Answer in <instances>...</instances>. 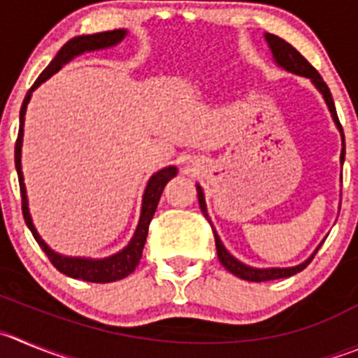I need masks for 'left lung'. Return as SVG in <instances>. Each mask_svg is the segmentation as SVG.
<instances>
[{
  "label": "left lung",
  "mask_w": 358,
  "mask_h": 358,
  "mask_svg": "<svg viewBox=\"0 0 358 358\" xmlns=\"http://www.w3.org/2000/svg\"><path fill=\"white\" fill-rule=\"evenodd\" d=\"M265 38L270 45V51H272L273 59H275V63L280 66V69L288 70V72H292V73H296V76H302V78H309L310 83H313V85L318 88V92L323 95L327 106H329L330 115H332L334 122H336L337 129H339L341 138H343V150H341V164H343L345 162V134H343V127H341L339 118H337L336 106H334V100H332V93H330L327 83L323 81L322 76L318 73V70L310 65V63L307 62V59L303 58V56L300 55L295 48H293L292 43H288L286 40L279 38L277 35H272V33H266ZM196 189H198V201H199V206H201V212L205 213V217L208 219L203 189L199 185H196ZM213 236H215L217 256H219V262L222 263V266H224L226 270H229L233 275L240 277V279H243V280H250V282H263V280H273V279H282V277L295 275L296 272H302V270L306 268L310 262H313L315 255L318 252L320 247H322V243H320V245L316 247L315 252L310 255V258H307L306 262L300 263V265H296V266H289V268H255V266H249V265H245V263L238 262L236 258H233V256L228 252V249L222 245V242H220V238H219V235H217L215 229H213Z\"/></svg>",
  "instance_id": "obj_1"
}]
</instances>
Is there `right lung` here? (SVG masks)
<instances>
[{
    "mask_svg": "<svg viewBox=\"0 0 358 358\" xmlns=\"http://www.w3.org/2000/svg\"><path fill=\"white\" fill-rule=\"evenodd\" d=\"M127 35V29H113V31H102L95 33V35H81L76 36V38L69 40V42L59 49V52L56 55V58L49 63V66L43 70L38 76V79L35 81V85L29 88L28 95L24 96V102H22L21 108V125H19V136L17 141H15V169H17L19 176V187H21V198H22V215H24L26 226L29 228V231L35 236L36 243L42 247V250L48 255V258L51 259L52 265L59 270L65 275L73 277V279H83L86 282H113V280H120L123 277H127L129 273H132L136 270V266L139 265V259H141L143 249H145L146 236H148V228L150 222L153 219V213H155L157 205H159V199L162 196V190L166 187V183L176 176L178 169L175 166H169V168H164L160 171H157L155 175L150 178L148 185L145 189V194H143V206H141V217H139V224L136 228L132 240L129 242V245L123 247L120 252L109 256V258L103 259H92V258H70V256H63L55 252L48 243L43 242L42 236L38 235V231L33 226L31 215H29L28 208V196H26V185H24V176H22V168H21V148H22V136H24V115L26 108H28V102L31 99V93L38 88L42 83L48 81L52 73L58 72L65 63H69L70 59H73L76 56L83 55L86 51H96V49H106L116 45L118 42H122Z\"/></svg>",
    "mask_w": 358,
    "mask_h": 358,
    "instance_id": "right-lung-1",
    "label": "right lung"
}]
</instances>
